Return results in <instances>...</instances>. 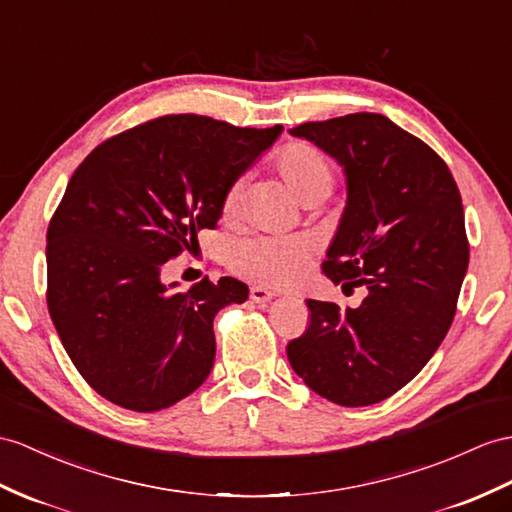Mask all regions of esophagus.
Returning a JSON list of instances; mask_svg holds the SVG:
<instances>
[{
  "label": "esophagus",
  "instance_id": "obj_1",
  "mask_svg": "<svg viewBox=\"0 0 512 512\" xmlns=\"http://www.w3.org/2000/svg\"><path fill=\"white\" fill-rule=\"evenodd\" d=\"M249 297H252L254 304H267L276 297V293L265 289V286H252V289H249Z\"/></svg>",
  "mask_w": 512,
  "mask_h": 512
}]
</instances>
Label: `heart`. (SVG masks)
Wrapping results in <instances>:
<instances>
[{
    "instance_id": "obj_1",
    "label": "heart",
    "mask_w": 512,
    "mask_h": 512,
    "mask_svg": "<svg viewBox=\"0 0 512 512\" xmlns=\"http://www.w3.org/2000/svg\"><path fill=\"white\" fill-rule=\"evenodd\" d=\"M276 169L299 204H319L332 191L336 173L332 162L319 149L306 143H291L282 149ZM243 180H234L221 199L223 221H234L243 206ZM310 245L299 236L273 239V236H249L232 247L230 267L239 276L269 286H286L299 278Z\"/></svg>"
}]
</instances>
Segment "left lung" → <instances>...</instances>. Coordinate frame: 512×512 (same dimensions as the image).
I'll return each mask as SVG.
<instances>
[{
	"instance_id": "8db88e82",
	"label": "left lung",
	"mask_w": 512,
	"mask_h": 512,
	"mask_svg": "<svg viewBox=\"0 0 512 512\" xmlns=\"http://www.w3.org/2000/svg\"><path fill=\"white\" fill-rule=\"evenodd\" d=\"M345 171L347 204L323 273L365 286L358 308L306 299L310 323L286 356L339 406L391 397L426 367L450 330L469 265L463 202L443 158L376 112L291 130Z\"/></svg>"
}]
</instances>
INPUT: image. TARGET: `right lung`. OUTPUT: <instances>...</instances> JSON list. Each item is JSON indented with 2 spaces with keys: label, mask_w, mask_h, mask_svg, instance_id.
Instances as JSON below:
<instances>
[{
  "label": "right lung",
  "mask_w": 512,
  "mask_h": 512,
  "mask_svg": "<svg viewBox=\"0 0 512 512\" xmlns=\"http://www.w3.org/2000/svg\"><path fill=\"white\" fill-rule=\"evenodd\" d=\"M282 126L167 115L97 145L47 228V308L80 376L136 413L169 408L215 363L213 319L247 284H162L167 260L215 228L228 186Z\"/></svg>",
  "instance_id": "right-lung-1"
}]
</instances>
